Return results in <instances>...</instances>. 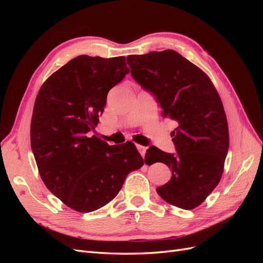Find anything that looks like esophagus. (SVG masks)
<instances>
[{
  "mask_svg": "<svg viewBox=\"0 0 263 263\" xmlns=\"http://www.w3.org/2000/svg\"><path fill=\"white\" fill-rule=\"evenodd\" d=\"M137 149H138V151H139V153H140L141 157L144 158V157H145V154H146L147 147H145V146H141V145H137Z\"/></svg>",
  "mask_w": 263,
  "mask_h": 263,
  "instance_id": "obj_1",
  "label": "esophagus"
}]
</instances>
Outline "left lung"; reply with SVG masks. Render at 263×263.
<instances>
[{
	"instance_id": "8db88e82",
	"label": "left lung",
	"mask_w": 263,
	"mask_h": 263,
	"mask_svg": "<svg viewBox=\"0 0 263 263\" xmlns=\"http://www.w3.org/2000/svg\"><path fill=\"white\" fill-rule=\"evenodd\" d=\"M127 63L135 80L156 97L162 117L178 124L171 133L177 154L150 148L153 163L163 162L172 171L171 180L157 192L173 206L193 210L224 172L229 133L219 94L209 76L177 51L129 54Z\"/></svg>"
}]
</instances>
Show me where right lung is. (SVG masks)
Returning a JSON list of instances; mask_svg holds the SVG:
<instances>
[{"instance_id":"obj_1","label":"right lung","mask_w":263,"mask_h":263,"mask_svg":"<svg viewBox=\"0 0 263 263\" xmlns=\"http://www.w3.org/2000/svg\"><path fill=\"white\" fill-rule=\"evenodd\" d=\"M129 72L124 55L82 54L42 85L30 123V144L45 185L68 208L99 210L145 161L133 142L109 146L89 136L99 124L108 91Z\"/></svg>"}]
</instances>
